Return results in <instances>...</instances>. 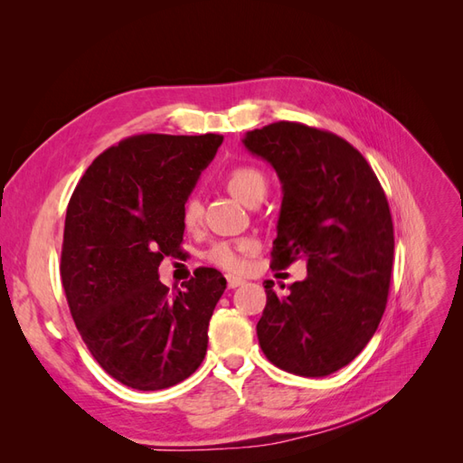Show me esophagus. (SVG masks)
I'll return each instance as SVG.
<instances>
[{
  "instance_id": "1",
  "label": "esophagus",
  "mask_w": 463,
  "mask_h": 463,
  "mask_svg": "<svg viewBox=\"0 0 463 463\" xmlns=\"http://www.w3.org/2000/svg\"><path fill=\"white\" fill-rule=\"evenodd\" d=\"M243 284H245V279L237 278V276H228V288H230V289H235V288H240V286H243Z\"/></svg>"
}]
</instances>
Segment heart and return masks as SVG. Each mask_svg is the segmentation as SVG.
I'll list each match as a JSON object with an SVG mask.
<instances>
[{"label": "heart", "instance_id": "heart-1", "mask_svg": "<svg viewBox=\"0 0 463 463\" xmlns=\"http://www.w3.org/2000/svg\"><path fill=\"white\" fill-rule=\"evenodd\" d=\"M226 187L235 199H240L243 204H249L259 194L266 193V177L257 167L237 165L226 177ZM199 220L201 203L194 197H189L184 204V223L187 228H194ZM253 241H218L206 250V259L223 270H240L243 266V253L253 250Z\"/></svg>", "mask_w": 463, "mask_h": 463}]
</instances>
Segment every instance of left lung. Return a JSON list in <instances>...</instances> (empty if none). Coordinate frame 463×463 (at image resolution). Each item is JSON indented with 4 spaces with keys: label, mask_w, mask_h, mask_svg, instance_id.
Masks as SVG:
<instances>
[{
    "label": "left lung",
    "mask_w": 463,
    "mask_h": 463,
    "mask_svg": "<svg viewBox=\"0 0 463 463\" xmlns=\"http://www.w3.org/2000/svg\"><path fill=\"white\" fill-rule=\"evenodd\" d=\"M243 145L282 184L270 266L307 264V278L282 296L264 282L260 349L282 371L332 374L361 354L386 309L394 260L386 194L361 152L334 133L278 121L249 131Z\"/></svg>",
    "instance_id": "1"
}]
</instances>
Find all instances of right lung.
Instances as JSON below:
<instances>
[{"mask_svg":"<svg viewBox=\"0 0 463 463\" xmlns=\"http://www.w3.org/2000/svg\"><path fill=\"white\" fill-rule=\"evenodd\" d=\"M222 141L129 137L89 165L69 201L60 266L69 309L98 365L129 388H170L206 355L226 278L197 269L170 293L158 266L179 255L184 204Z\"/></svg>","mask_w":463,"mask_h":463,"instance_id":"1","label":"right lung"}]
</instances>
